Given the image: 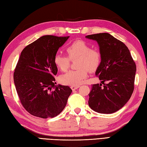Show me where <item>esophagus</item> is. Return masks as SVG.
<instances>
[{"mask_svg": "<svg viewBox=\"0 0 147 147\" xmlns=\"http://www.w3.org/2000/svg\"><path fill=\"white\" fill-rule=\"evenodd\" d=\"M79 87H80L79 86H71V88L72 89V90H75L78 88Z\"/></svg>", "mask_w": 147, "mask_h": 147, "instance_id": "esophagus-1", "label": "esophagus"}]
</instances>
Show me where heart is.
Listing matches in <instances>:
<instances>
[{
    "instance_id": "heart-1",
    "label": "heart",
    "mask_w": 147,
    "mask_h": 147,
    "mask_svg": "<svg viewBox=\"0 0 147 147\" xmlns=\"http://www.w3.org/2000/svg\"><path fill=\"white\" fill-rule=\"evenodd\" d=\"M68 57L61 54L54 56V64L59 69L65 71L69 67L71 60L76 61V70H71L62 74L59 78L61 83L70 86H79L82 84L87 76L88 70L94 72L100 65L101 54L91 45L83 40H76L65 49Z\"/></svg>"
}]
</instances>
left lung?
Wrapping results in <instances>:
<instances>
[{
    "label": "left lung",
    "mask_w": 147,
    "mask_h": 147,
    "mask_svg": "<svg viewBox=\"0 0 147 147\" xmlns=\"http://www.w3.org/2000/svg\"><path fill=\"white\" fill-rule=\"evenodd\" d=\"M86 38L96 40L99 45L102 61L95 74L104 84L103 86L101 83L92 85L88 105L99 113H114L123 107L132 95L136 64L126 45L110 34H93Z\"/></svg>",
    "instance_id": "1"
}]
</instances>
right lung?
<instances>
[{
  "label": "right lung",
  "instance_id": "add662e5",
  "mask_svg": "<svg viewBox=\"0 0 147 147\" xmlns=\"http://www.w3.org/2000/svg\"><path fill=\"white\" fill-rule=\"evenodd\" d=\"M69 36L45 35L21 52L14 72V82L23 107L43 119L54 117L63 111L72 90L55 85L57 67L54 56Z\"/></svg>",
  "mask_w": 147,
  "mask_h": 147
}]
</instances>
